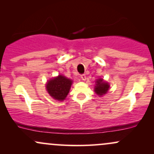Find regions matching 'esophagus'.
<instances>
[{
    "label": "esophagus",
    "mask_w": 154,
    "mask_h": 154,
    "mask_svg": "<svg viewBox=\"0 0 154 154\" xmlns=\"http://www.w3.org/2000/svg\"><path fill=\"white\" fill-rule=\"evenodd\" d=\"M80 78L82 79V80H83V81H85L86 79V76H85V75H84V74H83V75H80Z\"/></svg>",
    "instance_id": "esophagus-1"
}]
</instances>
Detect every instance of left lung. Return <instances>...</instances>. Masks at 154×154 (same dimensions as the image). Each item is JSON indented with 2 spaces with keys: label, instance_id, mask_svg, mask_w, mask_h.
I'll use <instances>...</instances> for the list:
<instances>
[{
  "label": "left lung",
  "instance_id": "8db88e82",
  "mask_svg": "<svg viewBox=\"0 0 154 154\" xmlns=\"http://www.w3.org/2000/svg\"><path fill=\"white\" fill-rule=\"evenodd\" d=\"M109 87H110V85H109V83L105 82L103 79L100 78L96 79V81H95L94 91L97 95H99V96H102L107 93Z\"/></svg>",
  "mask_w": 154,
  "mask_h": 154
}]
</instances>
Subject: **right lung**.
<instances>
[{
	"instance_id": "add662e5",
	"label": "right lung",
	"mask_w": 154,
	"mask_h": 154,
	"mask_svg": "<svg viewBox=\"0 0 154 154\" xmlns=\"http://www.w3.org/2000/svg\"><path fill=\"white\" fill-rule=\"evenodd\" d=\"M72 80L65 76L59 75L47 82L46 90L49 95L56 100L62 101L69 92Z\"/></svg>"
}]
</instances>
